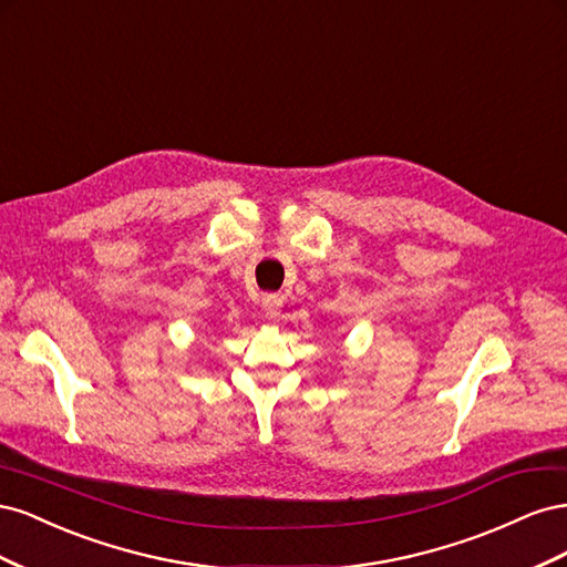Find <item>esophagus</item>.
<instances>
[{
  "label": "esophagus",
  "instance_id": "esophagus-1",
  "mask_svg": "<svg viewBox=\"0 0 567 567\" xmlns=\"http://www.w3.org/2000/svg\"><path fill=\"white\" fill-rule=\"evenodd\" d=\"M281 307H284V298L277 293H269L262 298V312L269 319H277L281 315Z\"/></svg>",
  "mask_w": 567,
  "mask_h": 567
}]
</instances>
